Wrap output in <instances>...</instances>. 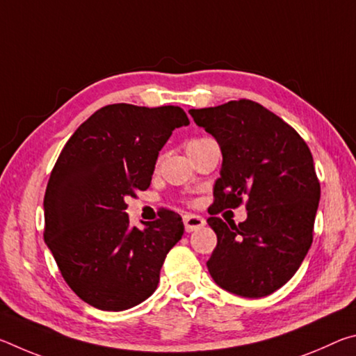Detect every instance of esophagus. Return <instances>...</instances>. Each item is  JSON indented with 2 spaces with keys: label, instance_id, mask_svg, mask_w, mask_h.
I'll use <instances>...</instances> for the list:
<instances>
[{
  "label": "esophagus",
  "instance_id": "esophagus-1",
  "mask_svg": "<svg viewBox=\"0 0 356 356\" xmlns=\"http://www.w3.org/2000/svg\"><path fill=\"white\" fill-rule=\"evenodd\" d=\"M184 225H185V231L186 232H193L201 229L204 225H206V220L200 215H185L184 216Z\"/></svg>",
  "mask_w": 356,
  "mask_h": 356
}]
</instances>
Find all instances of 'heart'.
I'll return each mask as SVG.
<instances>
[{
  "label": "heart",
  "instance_id": "heart-1",
  "mask_svg": "<svg viewBox=\"0 0 356 356\" xmlns=\"http://www.w3.org/2000/svg\"><path fill=\"white\" fill-rule=\"evenodd\" d=\"M206 141H209V138H195V140H190L188 143H186V152H188V150H191V149L197 147V146H201V144L206 143Z\"/></svg>",
  "mask_w": 356,
  "mask_h": 356
}]
</instances>
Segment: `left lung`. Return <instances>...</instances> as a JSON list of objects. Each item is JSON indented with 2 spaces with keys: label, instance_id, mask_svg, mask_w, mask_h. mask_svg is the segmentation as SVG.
Segmentation results:
<instances>
[{
  "label": "left lung",
  "instance_id": "left-lung-1",
  "mask_svg": "<svg viewBox=\"0 0 356 356\" xmlns=\"http://www.w3.org/2000/svg\"><path fill=\"white\" fill-rule=\"evenodd\" d=\"M190 114L222 154L207 220L218 238L209 272L216 284L240 297L273 293L295 275L312 243L321 184L308 144L252 100ZM243 197L249 216L238 227L214 216L236 208Z\"/></svg>",
  "mask_w": 356,
  "mask_h": 356
}]
</instances>
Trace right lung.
<instances>
[{
    "label": "right lung",
    "instance_id": "obj_1",
    "mask_svg": "<svg viewBox=\"0 0 356 356\" xmlns=\"http://www.w3.org/2000/svg\"><path fill=\"white\" fill-rule=\"evenodd\" d=\"M190 120L179 106L106 105L75 130L48 179L44 238L69 287L102 311H124L155 292L184 222L161 210L130 227L129 197L147 190L156 156Z\"/></svg>",
    "mask_w": 356,
    "mask_h": 356
}]
</instances>
